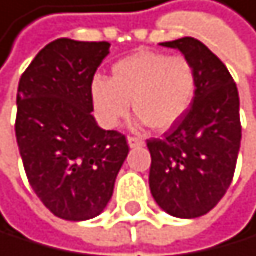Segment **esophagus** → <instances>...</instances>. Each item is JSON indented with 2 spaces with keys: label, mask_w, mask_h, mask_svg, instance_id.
Instances as JSON below:
<instances>
[{
  "label": "esophagus",
  "mask_w": 256,
  "mask_h": 256,
  "mask_svg": "<svg viewBox=\"0 0 256 256\" xmlns=\"http://www.w3.org/2000/svg\"><path fill=\"white\" fill-rule=\"evenodd\" d=\"M127 144H129L130 148H137V147H142L144 140L142 138H137V137H127Z\"/></svg>",
  "instance_id": "obj_1"
}]
</instances>
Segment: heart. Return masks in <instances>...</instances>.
Returning a JSON list of instances; mask_svg holds the SVG:
<instances>
[{"mask_svg":"<svg viewBox=\"0 0 256 256\" xmlns=\"http://www.w3.org/2000/svg\"><path fill=\"white\" fill-rule=\"evenodd\" d=\"M90 94L96 119L106 129L122 122L132 101L138 124L165 132L190 111L196 94V72L181 55L142 50L119 60L111 80L96 75Z\"/></svg>","mask_w":256,"mask_h":256,"instance_id":"obj_1","label":"heart"}]
</instances>
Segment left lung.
Returning a JSON list of instances; mask_svg holds the SVG:
<instances>
[{
    "instance_id": "1",
    "label": "left lung",
    "mask_w": 256,
    "mask_h": 256,
    "mask_svg": "<svg viewBox=\"0 0 256 256\" xmlns=\"http://www.w3.org/2000/svg\"><path fill=\"white\" fill-rule=\"evenodd\" d=\"M162 46L191 62L196 94L176 126L147 142L150 191L166 214L196 219L218 206L232 183L242 140L238 90L227 66L198 38Z\"/></svg>"
}]
</instances>
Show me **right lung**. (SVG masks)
I'll use <instances>...</instances> for the list:
<instances>
[{"mask_svg":"<svg viewBox=\"0 0 256 256\" xmlns=\"http://www.w3.org/2000/svg\"><path fill=\"white\" fill-rule=\"evenodd\" d=\"M111 44L57 38L20 76L16 138L26 174L46 208L65 220L106 209L129 155L122 134L98 126L90 86Z\"/></svg>","mask_w":256,"mask_h":256,"instance_id":"add662e5","label":"right lung"}]
</instances>
